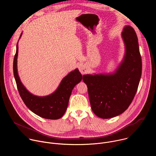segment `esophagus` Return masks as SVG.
Wrapping results in <instances>:
<instances>
[{
    "instance_id": "34e87169",
    "label": "esophagus",
    "mask_w": 156,
    "mask_h": 156,
    "mask_svg": "<svg viewBox=\"0 0 156 156\" xmlns=\"http://www.w3.org/2000/svg\"><path fill=\"white\" fill-rule=\"evenodd\" d=\"M79 70L80 71V72L81 73V74H85L86 73V69L84 67V66L83 65H81L79 66Z\"/></svg>"
}]
</instances>
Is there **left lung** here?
<instances>
[{"label": "left lung", "mask_w": 156, "mask_h": 156, "mask_svg": "<svg viewBox=\"0 0 156 156\" xmlns=\"http://www.w3.org/2000/svg\"><path fill=\"white\" fill-rule=\"evenodd\" d=\"M126 53L112 75H84L93 112L102 119L117 116L128 108L136 93L142 72V62L135 31L126 26L122 32Z\"/></svg>", "instance_id": "obj_1"}]
</instances>
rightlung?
<instances>
[{"label": "right lung", "instance_id": "add662e5", "mask_svg": "<svg viewBox=\"0 0 156 156\" xmlns=\"http://www.w3.org/2000/svg\"><path fill=\"white\" fill-rule=\"evenodd\" d=\"M18 50L17 43L13 59V75L22 100L30 110L41 117L51 120L61 118L67 108L73 87L82 80L81 73L78 69L70 72L63 78L57 90L51 95L45 97L34 96L27 91L19 78L17 72Z\"/></svg>", "mask_w": 156, "mask_h": 156}]
</instances>
